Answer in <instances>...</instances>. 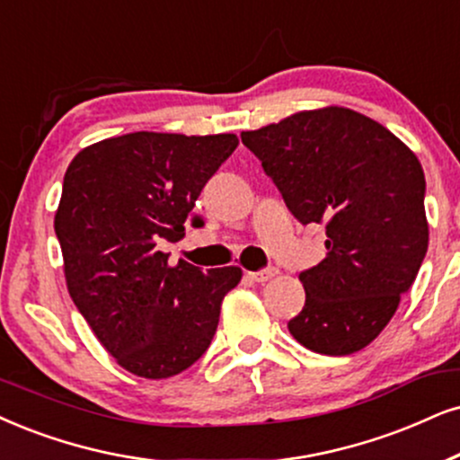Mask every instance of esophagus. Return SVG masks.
Masks as SVG:
<instances>
[{"label": "esophagus", "mask_w": 460, "mask_h": 460, "mask_svg": "<svg viewBox=\"0 0 460 460\" xmlns=\"http://www.w3.org/2000/svg\"><path fill=\"white\" fill-rule=\"evenodd\" d=\"M278 273V270L276 267H270V270H261V271H250L248 276L252 278L254 282H267V280H271L273 276H276Z\"/></svg>", "instance_id": "esophagus-1"}]
</instances>
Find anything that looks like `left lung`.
<instances>
[{
	"instance_id": "1",
	"label": "left lung",
	"mask_w": 460,
	"mask_h": 460,
	"mask_svg": "<svg viewBox=\"0 0 460 460\" xmlns=\"http://www.w3.org/2000/svg\"><path fill=\"white\" fill-rule=\"evenodd\" d=\"M243 146L299 223L324 225L327 257L299 276L305 305L288 331L301 346L344 357L369 346L397 312L427 254L418 156L350 108L304 110L254 131Z\"/></svg>"
}]
</instances>
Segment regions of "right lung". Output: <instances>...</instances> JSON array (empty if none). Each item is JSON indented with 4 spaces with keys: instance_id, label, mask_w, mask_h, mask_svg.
I'll return each instance as SVG.
<instances>
[{
    "instance_id": "obj_1",
    "label": "right lung",
    "mask_w": 460,
    "mask_h": 460,
    "mask_svg": "<svg viewBox=\"0 0 460 460\" xmlns=\"http://www.w3.org/2000/svg\"><path fill=\"white\" fill-rule=\"evenodd\" d=\"M235 133L136 131L80 150L63 178L55 234L69 297L120 367L146 380L189 369L210 346L235 265L201 271L159 242L184 235Z\"/></svg>"
}]
</instances>
